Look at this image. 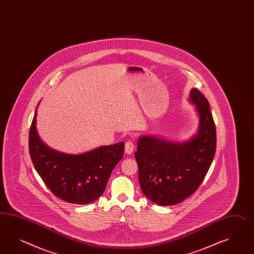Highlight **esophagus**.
Listing matches in <instances>:
<instances>
[{"mask_svg":"<svg viewBox=\"0 0 254 254\" xmlns=\"http://www.w3.org/2000/svg\"><path fill=\"white\" fill-rule=\"evenodd\" d=\"M134 149H135V144H134V142L128 140V141L125 143V152L127 154H131L134 151Z\"/></svg>","mask_w":254,"mask_h":254,"instance_id":"esophagus-1","label":"esophagus"}]
</instances>
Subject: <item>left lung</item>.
<instances>
[{"label": "left lung", "mask_w": 254, "mask_h": 254, "mask_svg": "<svg viewBox=\"0 0 254 254\" xmlns=\"http://www.w3.org/2000/svg\"><path fill=\"white\" fill-rule=\"evenodd\" d=\"M190 101L199 116L197 133L190 140L171 142L152 136L137 140L139 185L155 204L173 205L189 197L204 181L214 159L217 133L208 101L195 88Z\"/></svg>", "instance_id": "1"}]
</instances>
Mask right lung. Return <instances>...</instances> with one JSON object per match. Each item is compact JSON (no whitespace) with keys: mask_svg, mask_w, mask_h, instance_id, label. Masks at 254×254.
I'll return each mask as SVG.
<instances>
[{"mask_svg":"<svg viewBox=\"0 0 254 254\" xmlns=\"http://www.w3.org/2000/svg\"><path fill=\"white\" fill-rule=\"evenodd\" d=\"M37 112L29 131L32 162L45 185L57 197L85 204L99 198L115 166L124 155V142L102 146L85 153L66 154L50 149L37 134Z\"/></svg>","mask_w":254,"mask_h":254,"instance_id":"right-lung-1","label":"right lung"}]
</instances>
